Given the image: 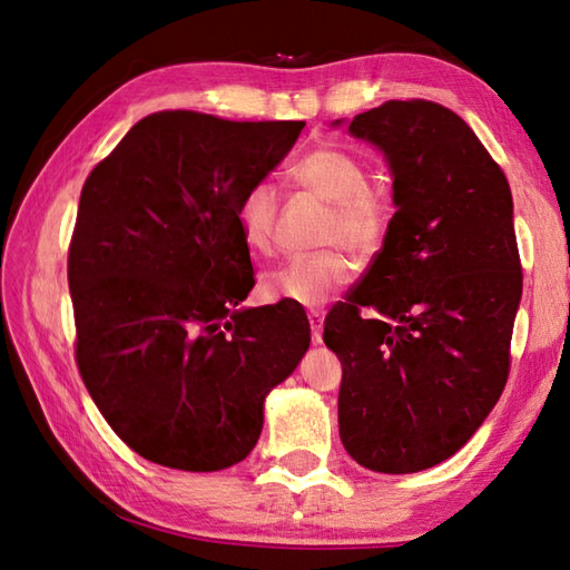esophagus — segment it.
I'll list each match as a JSON object with an SVG mask.
<instances>
[{
    "label": "esophagus",
    "mask_w": 570,
    "mask_h": 570,
    "mask_svg": "<svg viewBox=\"0 0 570 570\" xmlns=\"http://www.w3.org/2000/svg\"><path fill=\"white\" fill-rule=\"evenodd\" d=\"M308 325H311L313 345H321V343H323V313L311 311V313H308Z\"/></svg>",
    "instance_id": "1"
}]
</instances>
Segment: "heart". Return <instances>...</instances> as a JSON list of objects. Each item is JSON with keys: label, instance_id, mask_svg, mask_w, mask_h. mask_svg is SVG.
<instances>
[{"label": "heart", "instance_id": "b5f03b06", "mask_svg": "<svg viewBox=\"0 0 570 570\" xmlns=\"http://www.w3.org/2000/svg\"><path fill=\"white\" fill-rule=\"evenodd\" d=\"M301 188L331 205L321 242L343 245L360 259L377 254L390 229V205L372 188L365 161L337 144H318L301 154L292 166ZM237 227L245 245L269 257L276 245L278 198L269 180H254L237 203ZM353 278V262L341 249H323L308 257H294L264 274L262 294L272 301H294L301 306H321Z\"/></svg>", "mask_w": 570, "mask_h": 570}]
</instances>
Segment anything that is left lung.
I'll return each mask as SVG.
<instances>
[{"label": "left lung", "instance_id": "obj_1", "mask_svg": "<svg viewBox=\"0 0 570 570\" xmlns=\"http://www.w3.org/2000/svg\"><path fill=\"white\" fill-rule=\"evenodd\" d=\"M347 129L384 154L396 213L365 276L325 316L323 341L343 365L345 451L404 475L458 453L507 384L522 298L512 190L439 102L390 100Z\"/></svg>", "mask_w": 570, "mask_h": 570}]
</instances>
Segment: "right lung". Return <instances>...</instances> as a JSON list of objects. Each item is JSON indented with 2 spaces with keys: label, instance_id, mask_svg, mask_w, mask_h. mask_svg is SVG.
<instances>
[{
  "label": "right lung",
  "instance_id": "obj_1",
  "mask_svg": "<svg viewBox=\"0 0 570 570\" xmlns=\"http://www.w3.org/2000/svg\"><path fill=\"white\" fill-rule=\"evenodd\" d=\"M304 127L154 112L85 180L68 249L78 370L151 463L213 472L245 460L266 394L306 355L304 308H235L254 286L237 203Z\"/></svg>",
  "mask_w": 570,
  "mask_h": 570
}]
</instances>
